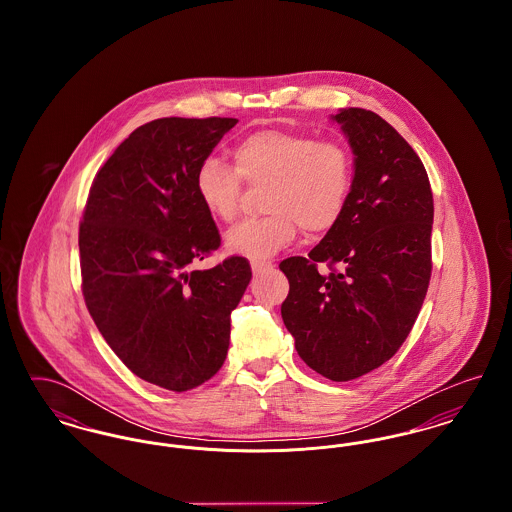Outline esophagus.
Masks as SVG:
<instances>
[{
    "label": "esophagus",
    "instance_id": "esophagus-1",
    "mask_svg": "<svg viewBox=\"0 0 512 512\" xmlns=\"http://www.w3.org/2000/svg\"><path fill=\"white\" fill-rule=\"evenodd\" d=\"M274 267L270 261H251V268H253V272L255 274H259V272H265V270H270V268Z\"/></svg>",
    "mask_w": 512,
    "mask_h": 512
}]
</instances>
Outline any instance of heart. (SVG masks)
I'll list each match as a JSON object with an SVG mask.
<instances>
[{"mask_svg":"<svg viewBox=\"0 0 512 512\" xmlns=\"http://www.w3.org/2000/svg\"><path fill=\"white\" fill-rule=\"evenodd\" d=\"M234 165L205 159L195 172V194L213 219L230 222L240 211L242 178L247 184L268 182V215L238 222L224 238L230 253L247 259L278 253L292 244L299 226L311 236L334 228L353 186L349 149L307 132H253L234 147Z\"/></svg>","mask_w":512,"mask_h":512,"instance_id":"heart-1","label":"heart"}]
</instances>
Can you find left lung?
<instances>
[{
  "mask_svg": "<svg viewBox=\"0 0 512 512\" xmlns=\"http://www.w3.org/2000/svg\"><path fill=\"white\" fill-rule=\"evenodd\" d=\"M332 121L353 151L351 194L307 259L280 263L282 318L307 366L347 382L390 361L413 328L432 272L434 197L420 157L380 115L349 107Z\"/></svg>",
  "mask_w": 512,
  "mask_h": 512,
  "instance_id": "8db88e82",
  "label": "left lung"
}]
</instances>
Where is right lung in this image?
<instances>
[{
  "mask_svg": "<svg viewBox=\"0 0 512 512\" xmlns=\"http://www.w3.org/2000/svg\"><path fill=\"white\" fill-rule=\"evenodd\" d=\"M236 122L169 117L136 128L96 174L80 224L90 315L122 363L165 390H194L219 372L251 280L244 257L192 268L220 245L195 172Z\"/></svg>",
  "mask_w": 512,
  "mask_h": 512,
  "instance_id": "obj_1",
  "label": "right lung"
}]
</instances>
